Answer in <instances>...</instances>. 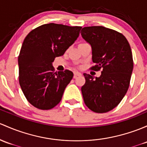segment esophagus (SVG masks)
Instances as JSON below:
<instances>
[{
    "label": "esophagus",
    "mask_w": 147,
    "mask_h": 147,
    "mask_svg": "<svg viewBox=\"0 0 147 147\" xmlns=\"http://www.w3.org/2000/svg\"><path fill=\"white\" fill-rule=\"evenodd\" d=\"M82 74L79 72H74V78H76L77 77L81 76Z\"/></svg>",
    "instance_id": "obj_1"
}]
</instances>
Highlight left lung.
Instances as JSON below:
<instances>
[{
  "label": "left lung",
  "instance_id": "obj_1",
  "mask_svg": "<svg viewBox=\"0 0 147 147\" xmlns=\"http://www.w3.org/2000/svg\"><path fill=\"white\" fill-rule=\"evenodd\" d=\"M82 38L92 46L91 69L101 70L99 78L84 73L81 88L86 106L95 113L109 112L116 107L127 92L133 69L130 46L121 33L102 26L86 27Z\"/></svg>",
  "mask_w": 147,
  "mask_h": 147
}]
</instances>
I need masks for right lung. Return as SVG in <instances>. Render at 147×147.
Instances as JSON below:
<instances>
[{"label": "right lung", "instance_id": "1", "mask_svg": "<svg viewBox=\"0 0 147 147\" xmlns=\"http://www.w3.org/2000/svg\"><path fill=\"white\" fill-rule=\"evenodd\" d=\"M81 29L50 23L33 29L24 38L18 56L19 82L34 107L49 110L61 101L73 73L68 69L54 72L52 63L75 42Z\"/></svg>", "mask_w": 147, "mask_h": 147}]
</instances>
